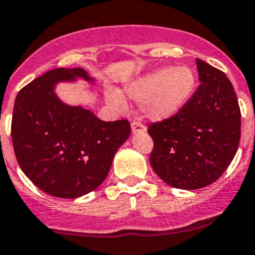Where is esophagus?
<instances>
[{
    "label": "esophagus",
    "mask_w": 255,
    "mask_h": 255,
    "mask_svg": "<svg viewBox=\"0 0 255 255\" xmlns=\"http://www.w3.org/2000/svg\"><path fill=\"white\" fill-rule=\"evenodd\" d=\"M131 130L132 132H144L145 131V126L141 121H132L131 123Z\"/></svg>",
    "instance_id": "obj_1"
}]
</instances>
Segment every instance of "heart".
<instances>
[{"mask_svg": "<svg viewBox=\"0 0 255 255\" xmlns=\"http://www.w3.org/2000/svg\"><path fill=\"white\" fill-rule=\"evenodd\" d=\"M192 68L168 65L140 77L125 88L126 95L135 101H143V111L153 120L173 116L191 99L196 88ZM107 101L115 107L124 105L123 96L115 91L107 93Z\"/></svg>", "mask_w": 255, "mask_h": 255, "instance_id": "1", "label": "heart"}]
</instances>
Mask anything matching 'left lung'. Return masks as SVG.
<instances>
[{
  "mask_svg": "<svg viewBox=\"0 0 255 255\" xmlns=\"http://www.w3.org/2000/svg\"><path fill=\"white\" fill-rule=\"evenodd\" d=\"M201 85L172 118L148 125L154 141L150 164L167 184L198 190L214 183L240 141V107L224 72L196 59Z\"/></svg>",
  "mask_w": 255,
  "mask_h": 255,
  "instance_id": "8db88e82",
  "label": "left lung"
}]
</instances>
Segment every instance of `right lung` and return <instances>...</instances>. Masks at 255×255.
I'll use <instances>...</instances> for the list:
<instances>
[{
  "mask_svg": "<svg viewBox=\"0 0 255 255\" xmlns=\"http://www.w3.org/2000/svg\"><path fill=\"white\" fill-rule=\"evenodd\" d=\"M78 77L92 81L83 68L51 69L21 88L13 106L11 139L18 165L35 186L59 198L96 190L131 132L128 120L102 121L58 99V82Z\"/></svg>",
  "mask_w": 255,
  "mask_h": 255,
  "instance_id": "right-lung-1",
  "label": "right lung"
}]
</instances>
